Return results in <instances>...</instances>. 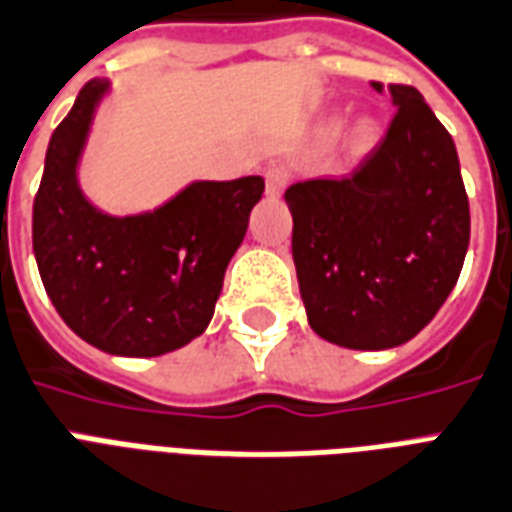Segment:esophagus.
Here are the masks:
<instances>
[{
	"label": "esophagus",
	"mask_w": 512,
	"mask_h": 512,
	"mask_svg": "<svg viewBox=\"0 0 512 512\" xmlns=\"http://www.w3.org/2000/svg\"><path fill=\"white\" fill-rule=\"evenodd\" d=\"M288 184V173L283 168H269L267 170V194L269 197H280Z\"/></svg>",
	"instance_id": "34e87169"
}]
</instances>
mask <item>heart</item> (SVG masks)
<instances>
[{"label":"heart","mask_w":512,"mask_h":512,"mask_svg":"<svg viewBox=\"0 0 512 512\" xmlns=\"http://www.w3.org/2000/svg\"><path fill=\"white\" fill-rule=\"evenodd\" d=\"M342 125L344 120L339 114H328L326 120L318 125V136L323 138V141H331V138L339 136ZM376 144H379V125H376V120H371V117H360V120L350 128V133H347V152H350L352 157H366Z\"/></svg>","instance_id":"1"}]
</instances>
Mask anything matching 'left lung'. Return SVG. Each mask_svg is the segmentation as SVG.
I'll list each match as a JSON object with an SVG mask.
<instances>
[{"label": "left lung", "instance_id": "obj_1", "mask_svg": "<svg viewBox=\"0 0 512 512\" xmlns=\"http://www.w3.org/2000/svg\"><path fill=\"white\" fill-rule=\"evenodd\" d=\"M371 87L384 93L382 82ZM387 90L398 112L355 176L285 189L307 323L347 350L414 339L449 299L470 245V205L449 130L417 87Z\"/></svg>", "mask_w": 512, "mask_h": 512}]
</instances>
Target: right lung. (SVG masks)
Segmentation results:
<instances>
[{"instance_id": "add662e5", "label": "right lung", "mask_w": 512, "mask_h": 512, "mask_svg": "<svg viewBox=\"0 0 512 512\" xmlns=\"http://www.w3.org/2000/svg\"><path fill=\"white\" fill-rule=\"evenodd\" d=\"M109 93V79L87 82L50 138L34 197V256L79 339L120 358H157L205 334L264 178L192 181L152 211H101L79 186V162Z\"/></svg>"}]
</instances>
